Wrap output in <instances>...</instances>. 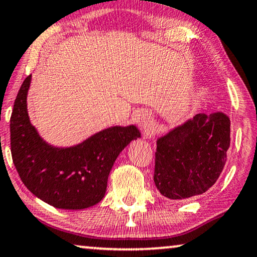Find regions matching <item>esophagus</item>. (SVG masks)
I'll return each mask as SVG.
<instances>
[{
	"instance_id": "1",
	"label": "esophagus",
	"mask_w": 257,
	"mask_h": 257,
	"mask_svg": "<svg viewBox=\"0 0 257 257\" xmlns=\"http://www.w3.org/2000/svg\"><path fill=\"white\" fill-rule=\"evenodd\" d=\"M139 125H140L142 131H144V133L148 136V134L152 132V130L154 127L151 113L141 112L139 115Z\"/></svg>"
}]
</instances>
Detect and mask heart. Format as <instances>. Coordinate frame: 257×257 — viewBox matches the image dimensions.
Segmentation results:
<instances>
[{"label": "heart", "mask_w": 257, "mask_h": 257, "mask_svg": "<svg viewBox=\"0 0 257 257\" xmlns=\"http://www.w3.org/2000/svg\"><path fill=\"white\" fill-rule=\"evenodd\" d=\"M204 96H206V90H204V89H200L199 92L196 93L195 98H196V101H201V100H203Z\"/></svg>", "instance_id": "heart-1"}]
</instances>
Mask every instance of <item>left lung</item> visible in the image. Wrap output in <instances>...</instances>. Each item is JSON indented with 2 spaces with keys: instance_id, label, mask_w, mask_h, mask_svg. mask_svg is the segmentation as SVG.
<instances>
[{
  "instance_id": "8db88e82",
  "label": "left lung",
  "mask_w": 257,
  "mask_h": 257,
  "mask_svg": "<svg viewBox=\"0 0 257 257\" xmlns=\"http://www.w3.org/2000/svg\"><path fill=\"white\" fill-rule=\"evenodd\" d=\"M230 147V118L197 113L157 139L154 181L170 200L206 193L222 173Z\"/></svg>"
}]
</instances>
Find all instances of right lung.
<instances>
[{
  "label": "right lung",
  "mask_w": 257,
  "mask_h": 257,
  "mask_svg": "<svg viewBox=\"0 0 257 257\" xmlns=\"http://www.w3.org/2000/svg\"><path fill=\"white\" fill-rule=\"evenodd\" d=\"M26 77L10 118L13 161L24 185L58 209L89 208L103 199L108 177L119 153L141 137L137 126H112L68 148L54 147L39 136L27 113Z\"/></svg>",
  "instance_id": "right-lung-1"
}]
</instances>
